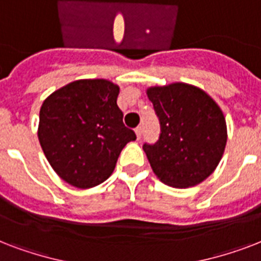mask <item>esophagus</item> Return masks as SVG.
I'll list each match as a JSON object with an SVG mask.
<instances>
[{
    "label": "esophagus",
    "mask_w": 261,
    "mask_h": 261,
    "mask_svg": "<svg viewBox=\"0 0 261 261\" xmlns=\"http://www.w3.org/2000/svg\"><path fill=\"white\" fill-rule=\"evenodd\" d=\"M142 133H143L142 126H138L137 128H135V134H137V138L138 139H141V137H142Z\"/></svg>",
    "instance_id": "obj_1"
}]
</instances>
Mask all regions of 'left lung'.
Returning a JSON list of instances; mask_svg holds the SVG:
<instances>
[{
	"label": "left lung",
	"instance_id": "left-lung-1",
	"mask_svg": "<svg viewBox=\"0 0 261 261\" xmlns=\"http://www.w3.org/2000/svg\"><path fill=\"white\" fill-rule=\"evenodd\" d=\"M160 119L161 134L143 150L155 176L169 187L188 188L206 180L222 159L226 120L200 88L184 83L146 90Z\"/></svg>",
	"mask_w": 261,
	"mask_h": 261
}]
</instances>
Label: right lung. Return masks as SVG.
Wrapping results in <instances>:
<instances>
[{
	"label": "right lung",
	"instance_id": "add662e5",
	"mask_svg": "<svg viewBox=\"0 0 261 261\" xmlns=\"http://www.w3.org/2000/svg\"><path fill=\"white\" fill-rule=\"evenodd\" d=\"M119 87L108 80H79L43 101L38 137L59 177L92 188L110 177L120 151L137 135L123 124Z\"/></svg>",
	"mask_w": 261,
	"mask_h": 261
}]
</instances>
